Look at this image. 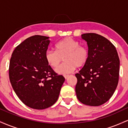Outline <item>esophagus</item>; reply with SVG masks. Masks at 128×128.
<instances>
[{"label": "esophagus", "instance_id": "obj_1", "mask_svg": "<svg viewBox=\"0 0 128 128\" xmlns=\"http://www.w3.org/2000/svg\"><path fill=\"white\" fill-rule=\"evenodd\" d=\"M68 75H64V78H65L66 79H67V78H68Z\"/></svg>", "mask_w": 128, "mask_h": 128}]
</instances>
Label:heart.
<instances>
[{
	"label": "heart",
	"instance_id": "obj_1",
	"mask_svg": "<svg viewBox=\"0 0 128 128\" xmlns=\"http://www.w3.org/2000/svg\"><path fill=\"white\" fill-rule=\"evenodd\" d=\"M89 57L88 49L80 46L79 42L72 38L62 40L56 45V51L48 50L45 58L47 62L52 68H56L64 59V62L56 70L60 74L73 72L78 67H82L87 62Z\"/></svg>",
	"mask_w": 128,
	"mask_h": 128
}]
</instances>
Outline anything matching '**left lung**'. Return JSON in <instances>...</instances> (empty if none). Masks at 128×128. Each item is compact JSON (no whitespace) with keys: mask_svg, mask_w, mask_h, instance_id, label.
<instances>
[{"mask_svg":"<svg viewBox=\"0 0 128 128\" xmlns=\"http://www.w3.org/2000/svg\"><path fill=\"white\" fill-rule=\"evenodd\" d=\"M89 57L86 64L75 74L76 96L89 106H99L109 100L115 92L119 77L120 60L114 45L104 36L84 34Z\"/></svg>","mask_w":128,"mask_h":128,"instance_id":"obj_1","label":"left lung"}]
</instances>
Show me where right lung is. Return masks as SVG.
Masks as SVG:
<instances>
[{
	"label": "right lung",
	"instance_id": "add662e5",
	"mask_svg": "<svg viewBox=\"0 0 128 128\" xmlns=\"http://www.w3.org/2000/svg\"><path fill=\"white\" fill-rule=\"evenodd\" d=\"M49 36H34L16 48L10 60L9 76L12 88L26 106L43 110L58 99L65 78L47 62Z\"/></svg>",
	"mask_w": 128,
	"mask_h": 128
}]
</instances>
